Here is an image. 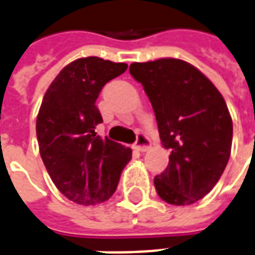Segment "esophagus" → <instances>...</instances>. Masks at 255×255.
Returning a JSON list of instances; mask_svg holds the SVG:
<instances>
[{"label": "esophagus", "mask_w": 255, "mask_h": 255, "mask_svg": "<svg viewBox=\"0 0 255 255\" xmlns=\"http://www.w3.org/2000/svg\"><path fill=\"white\" fill-rule=\"evenodd\" d=\"M151 147V141L145 135H139L137 136V139H136L135 143V148L137 151H140V152H145V151H148V148Z\"/></svg>", "instance_id": "1"}]
</instances>
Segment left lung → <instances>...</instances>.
<instances>
[{
  "mask_svg": "<svg viewBox=\"0 0 255 255\" xmlns=\"http://www.w3.org/2000/svg\"><path fill=\"white\" fill-rule=\"evenodd\" d=\"M144 88L170 162L153 184L163 201L187 206L209 194L226 168L233 120L226 102L199 69L179 58L132 63Z\"/></svg>",
  "mask_w": 255,
  "mask_h": 255,
  "instance_id": "1",
  "label": "left lung"
}]
</instances>
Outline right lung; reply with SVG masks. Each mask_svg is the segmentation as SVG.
<instances>
[{
  "label": "right lung",
  "instance_id": "right-lung-1",
  "mask_svg": "<svg viewBox=\"0 0 255 255\" xmlns=\"http://www.w3.org/2000/svg\"><path fill=\"white\" fill-rule=\"evenodd\" d=\"M127 64L100 57L77 58L52 81L37 115L40 155L56 187L69 201L96 205L108 201L132 151L102 139L96 99L103 87L127 69Z\"/></svg>",
  "mask_w": 255,
  "mask_h": 255
}]
</instances>
